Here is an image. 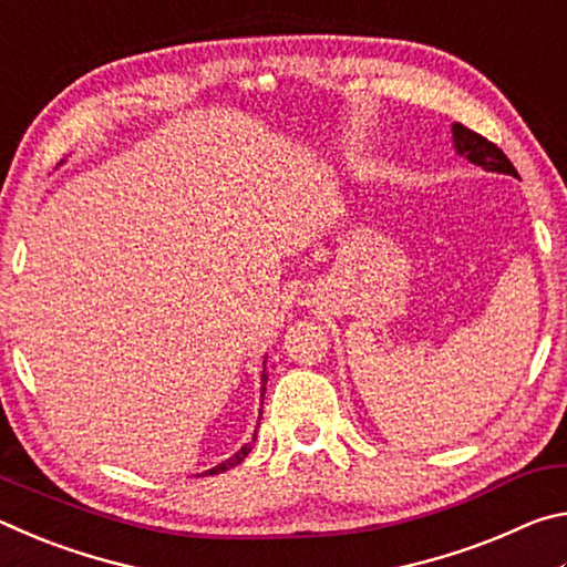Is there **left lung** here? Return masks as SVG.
<instances>
[{"mask_svg": "<svg viewBox=\"0 0 567 567\" xmlns=\"http://www.w3.org/2000/svg\"><path fill=\"white\" fill-rule=\"evenodd\" d=\"M453 137H455V147L460 155H465L473 165L483 167L487 172H503V175H513L517 177V169L513 167V162L507 159L505 152L491 142L483 134L473 132L465 124L455 122L453 124Z\"/></svg>", "mask_w": 567, "mask_h": 567, "instance_id": "left-lung-1", "label": "left lung"}]
</instances>
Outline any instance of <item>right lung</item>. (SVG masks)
I'll use <instances>...</instances> for the list:
<instances>
[{
	"mask_svg": "<svg viewBox=\"0 0 567 567\" xmlns=\"http://www.w3.org/2000/svg\"><path fill=\"white\" fill-rule=\"evenodd\" d=\"M265 382H267V372L262 370V395H265ZM252 440H257V433H255V437ZM249 450H252V445H245V447H239L237 450V453L233 455V457H229V460H225V463L223 465H217V467H213V470H207V473H203V475H217V473H225V470L227 467H235V465H239V463H243V460L247 457V453H249Z\"/></svg>",
	"mask_w": 567,
	"mask_h": 567,
	"instance_id": "add662e5",
	"label": "right lung"
}]
</instances>
